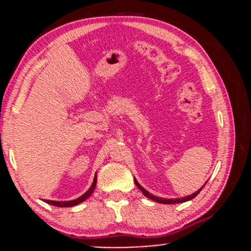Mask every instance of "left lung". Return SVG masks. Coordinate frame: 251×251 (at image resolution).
<instances>
[{
  "label": "left lung",
  "mask_w": 251,
  "mask_h": 251,
  "mask_svg": "<svg viewBox=\"0 0 251 251\" xmlns=\"http://www.w3.org/2000/svg\"><path fill=\"white\" fill-rule=\"evenodd\" d=\"M134 181H135V185H137L138 188H139V190H140V191L143 192L144 196H146V197L150 198V200H152V201H157V203H160V204H176V203H184V201H190V200H192V198H195L196 196H197L198 194H200L201 190L203 189V186H201V189L198 190V191L194 192V194L190 195V196H186V197H183V198H174V200H166V198H160V197H157V196H153L152 194H150V192L148 191V190L144 189L143 186L140 185L139 183H138V181H137V179H135V178H134ZM204 185H205V184H204Z\"/></svg>",
  "instance_id": "1"
}]
</instances>
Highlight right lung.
<instances>
[{
    "label": "right lung",
    "mask_w": 251,
    "mask_h": 251,
    "mask_svg": "<svg viewBox=\"0 0 251 251\" xmlns=\"http://www.w3.org/2000/svg\"><path fill=\"white\" fill-rule=\"evenodd\" d=\"M96 185H97V174L94 176V179H93V183H92L91 188H89L87 191L85 192L82 196H80L79 198H76V200H73V201H50V200H45L46 203L50 204V205H54V206H60V208H70V206H74V205H77V204L82 203L83 201H86L87 198L93 194L94 189H96Z\"/></svg>",
    "instance_id": "1"
}]
</instances>
